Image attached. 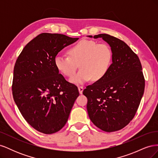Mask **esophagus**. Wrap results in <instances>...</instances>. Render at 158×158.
Segmentation results:
<instances>
[{
	"mask_svg": "<svg viewBox=\"0 0 158 158\" xmlns=\"http://www.w3.org/2000/svg\"><path fill=\"white\" fill-rule=\"evenodd\" d=\"M78 88L79 93H80V94H82V92H83V90H84V86H82V85H78Z\"/></svg>",
	"mask_w": 158,
	"mask_h": 158,
	"instance_id": "34e87169",
	"label": "esophagus"
}]
</instances>
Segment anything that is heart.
Listing matches in <instances>:
<instances>
[{
	"label": "heart",
	"mask_w": 158,
	"mask_h": 158,
	"mask_svg": "<svg viewBox=\"0 0 158 158\" xmlns=\"http://www.w3.org/2000/svg\"><path fill=\"white\" fill-rule=\"evenodd\" d=\"M69 55H57L55 58L56 68L63 75L71 77L80 66V70L70 78V82L84 84L92 80L102 79L109 72L112 64L113 53L106 44L83 40L71 47Z\"/></svg>",
	"instance_id": "obj_1"
}]
</instances>
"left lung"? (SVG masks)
<instances>
[{
	"instance_id": "left-lung-1",
	"label": "left lung",
	"mask_w": 158,
	"mask_h": 158,
	"mask_svg": "<svg viewBox=\"0 0 158 158\" xmlns=\"http://www.w3.org/2000/svg\"><path fill=\"white\" fill-rule=\"evenodd\" d=\"M98 37L111 47L113 63L107 74L88 85L83 94L88 99L92 122L103 131L114 132L126 127L135 116L144 94L145 79L139 58L127 44L106 33L94 36Z\"/></svg>"
}]
</instances>
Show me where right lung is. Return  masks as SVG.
Wrapping results in <instances>:
<instances>
[{
	"label": "right lung",
	"mask_w": 158,
	"mask_h": 158,
	"mask_svg": "<svg viewBox=\"0 0 158 158\" xmlns=\"http://www.w3.org/2000/svg\"><path fill=\"white\" fill-rule=\"evenodd\" d=\"M78 40L41 33L25 46L16 61L14 100L25 120L40 132L50 135L60 131L79 95L77 86L67 82L55 64L59 52Z\"/></svg>",
	"instance_id": "obj_1"
}]
</instances>
